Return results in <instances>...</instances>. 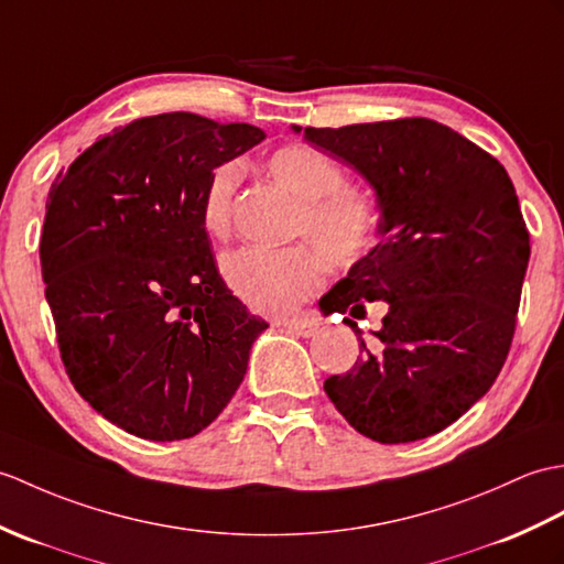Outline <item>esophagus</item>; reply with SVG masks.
I'll list each match as a JSON object with an SVG mask.
<instances>
[{"mask_svg":"<svg viewBox=\"0 0 564 564\" xmlns=\"http://www.w3.org/2000/svg\"><path fill=\"white\" fill-rule=\"evenodd\" d=\"M283 326H285V329H291L293 334L305 336V338H310V336L319 332V324L312 322V319H291V322H283Z\"/></svg>","mask_w":564,"mask_h":564,"instance_id":"34e87169","label":"esophagus"}]
</instances>
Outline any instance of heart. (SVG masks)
I'll return each mask as SVG.
<instances>
[{
  "instance_id": "heart-1",
  "label": "heart",
  "mask_w": 564,
  "mask_h": 564,
  "mask_svg": "<svg viewBox=\"0 0 564 564\" xmlns=\"http://www.w3.org/2000/svg\"><path fill=\"white\" fill-rule=\"evenodd\" d=\"M269 175L300 202L293 235L307 242L291 247L247 245L223 257V276L247 307L261 314H288L322 288L329 264L350 267L368 257L379 240V208L368 194L344 187L346 170L305 143H285L267 159ZM240 165L218 163L202 192L204 228L223 235L230 226ZM330 261L326 262L325 259Z\"/></svg>"
}]
</instances>
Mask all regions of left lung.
<instances>
[{"label": "left lung", "instance_id": "obj_1", "mask_svg": "<svg viewBox=\"0 0 564 564\" xmlns=\"http://www.w3.org/2000/svg\"><path fill=\"white\" fill-rule=\"evenodd\" d=\"M314 149L370 182L379 242L319 300L364 316L384 302L375 347L344 319L362 358L324 382L360 435L415 442L452 425L500 375L512 346L531 245L512 180L500 161L425 117L295 127Z\"/></svg>", "mask_w": 564, "mask_h": 564}]
</instances>
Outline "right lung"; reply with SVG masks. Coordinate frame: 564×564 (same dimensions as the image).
Returning <instances> with one entry per match:
<instances>
[{"label": "right lung", "mask_w": 564, "mask_h": 564, "mask_svg": "<svg viewBox=\"0 0 564 564\" xmlns=\"http://www.w3.org/2000/svg\"><path fill=\"white\" fill-rule=\"evenodd\" d=\"M264 137L194 112L143 117L52 182L41 267L62 362L129 435H199L269 326L223 283L199 214L208 173Z\"/></svg>", "instance_id": "right-lung-1"}]
</instances>
